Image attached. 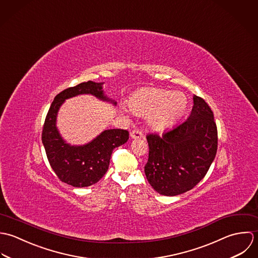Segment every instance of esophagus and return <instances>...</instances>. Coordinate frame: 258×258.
<instances>
[{
  "label": "esophagus",
  "instance_id": "34e87169",
  "mask_svg": "<svg viewBox=\"0 0 258 258\" xmlns=\"http://www.w3.org/2000/svg\"><path fill=\"white\" fill-rule=\"evenodd\" d=\"M131 137L132 139H142L144 137L142 131L140 130H134L132 133H131Z\"/></svg>",
  "mask_w": 258,
  "mask_h": 258
}]
</instances>
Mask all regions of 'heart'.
<instances>
[{
  "instance_id": "1",
  "label": "heart",
  "mask_w": 258,
  "mask_h": 258,
  "mask_svg": "<svg viewBox=\"0 0 258 258\" xmlns=\"http://www.w3.org/2000/svg\"><path fill=\"white\" fill-rule=\"evenodd\" d=\"M187 104V98L183 93H169L156 88L141 89L128 100L131 109L140 115H148L149 123L155 130L173 124L185 112Z\"/></svg>"
}]
</instances>
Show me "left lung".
Instances as JSON below:
<instances>
[{
  "label": "left lung",
  "mask_w": 258,
  "mask_h": 258,
  "mask_svg": "<svg viewBox=\"0 0 258 258\" xmlns=\"http://www.w3.org/2000/svg\"><path fill=\"white\" fill-rule=\"evenodd\" d=\"M145 173L159 195L173 197L192 189L208 171L217 152V127L204 99L194 96L188 118L161 136H147Z\"/></svg>",
  "instance_id": "1"
}]
</instances>
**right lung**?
<instances>
[{
    "mask_svg": "<svg viewBox=\"0 0 258 258\" xmlns=\"http://www.w3.org/2000/svg\"><path fill=\"white\" fill-rule=\"evenodd\" d=\"M103 83L79 84L57 94L47 113L42 132V142L48 160L59 180L74 187H86L97 183L105 174L113 149L128 140L126 130L113 128L103 132L97 139L83 147L66 144L55 127L56 112L66 99L92 94L108 101L103 93ZM115 104V103H113Z\"/></svg>",
    "mask_w": 258,
    "mask_h": 258,
    "instance_id": "right-lung-1",
    "label": "right lung"
}]
</instances>
